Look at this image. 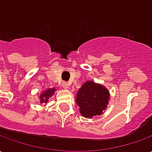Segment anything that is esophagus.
Returning a JSON list of instances; mask_svg holds the SVG:
<instances>
[{"instance_id":"obj_1","label":"esophagus","mask_w":152,"mask_h":152,"mask_svg":"<svg viewBox=\"0 0 152 152\" xmlns=\"http://www.w3.org/2000/svg\"><path fill=\"white\" fill-rule=\"evenodd\" d=\"M62 86H63V88H64L65 89H68V87H69V85H68V83L63 81V82L62 83Z\"/></svg>"}]
</instances>
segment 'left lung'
<instances>
[{
    "mask_svg": "<svg viewBox=\"0 0 152 152\" xmlns=\"http://www.w3.org/2000/svg\"><path fill=\"white\" fill-rule=\"evenodd\" d=\"M109 92L101 85L87 81L79 89L76 102L80 112L86 118L99 115L108 103Z\"/></svg>",
    "mask_w": 152,
    "mask_h": 152,
    "instance_id": "obj_1",
    "label": "left lung"
}]
</instances>
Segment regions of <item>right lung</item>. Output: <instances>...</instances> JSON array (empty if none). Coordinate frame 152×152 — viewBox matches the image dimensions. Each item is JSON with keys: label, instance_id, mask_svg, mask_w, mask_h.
Segmentation results:
<instances>
[{"label": "right lung", "instance_id": "add662e5", "mask_svg": "<svg viewBox=\"0 0 152 152\" xmlns=\"http://www.w3.org/2000/svg\"><path fill=\"white\" fill-rule=\"evenodd\" d=\"M54 91H55V89H49L45 90L44 93H42L40 97V102L41 103H46L49 101V99L54 94Z\"/></svg>", "mask_w": 152, "mask_h": 152}]
</instances>
